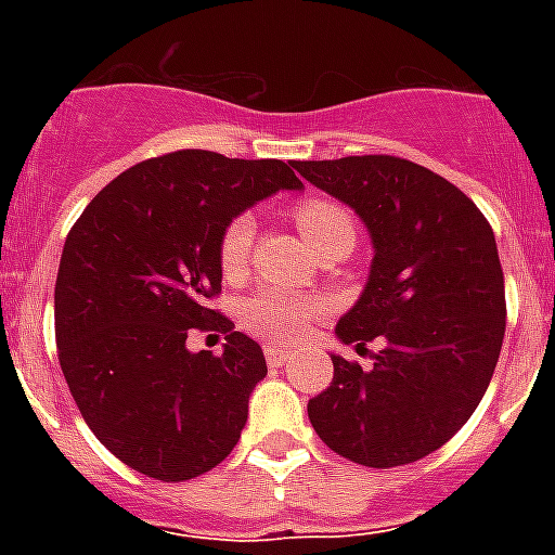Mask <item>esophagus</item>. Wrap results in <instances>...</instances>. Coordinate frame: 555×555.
Wrapping results in <instances>:
<instances>
[{"mask_svg":"<svg viewBox=\"0 0 555 555\" xmlns=\"http://www.w3.org/2000/svg\"><path fill=\"white\" fill-rule=\"evenodd\" d=\"M264 357H268V363L273 365V369H279V365L287 363V348L268 343V346H264Z\"/></svg>","mask_w":555,"mask_h":555,"instance_id":"obj_1","label":"esophagus"}]
</instances>
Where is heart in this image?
<instances>
[{
    "label": "heart",
    "instance_id": "obj_1",
    "mask_svg": "<svg viewBox=\"0 0 555 555\" xmlns=\"http://www.w3.org/2000/svg\"><path fill=\"white\" fill-rule=\"evenodd\" d=\"M296 224L302 230L305 242L317 247V244L328 242L334 235H351L354 238V221L346 209L334 204V201L308 198L296 207ZM253 238H256V218L238 216L227 224L221 235V247H218V259L227 273H238L244 261L250 256ZM322 311L320 299L305 294H285V291H259L244 302V322L253 331H259L261 337L276 339V343H291V339L302 337L308 322Z\"/></svg>",
    "mask_w": 555,
    "mask_h": 555
}]
</instances>
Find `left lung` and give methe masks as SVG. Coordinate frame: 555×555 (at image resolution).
Listing matches in <instances>:
<instances>
[{"instance_id":"8db88e82","label":"left lung","mask_w":555,"mask_h":555,"mask_svg":"<svg viewBox=\"0 0 555 555\" xmlns=\"http://www.w3.org/2000/svg\"><path fill=\"white\" fill-rule=\"evenodd\" d=\"M294 169L354 209L374 250L334 334L354 348L386 343L371 369L331 354L334 379L308 403L311 426L354 464L421 461L469 421L499 363L507 305L492 227L412 160L360 155Z\"/></svg>"}]
</instances>
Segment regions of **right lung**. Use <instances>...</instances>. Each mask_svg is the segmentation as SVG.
<instances>
[{
  "label": "right lung",
  "instance_id": "add662e5",
  "mask_svg": "<svg viewBox=\"0 0 555 555\" xmlns=\"http://www.w3.org/2000/svg\"><path fill=\"white\" fill-rule=\"evenodd\" d=\"M282 190H302L282 160L172 152L103 186L65 238L60 369L82 421L138 473L190 481L242 438L268 363L207 299L221 291L227 224ZM209 324L228 334L221 358L185 348L189 328Z\"/></svg>",
  "mask_w": 555,
  "mask_h": 555
}]
</instances>
